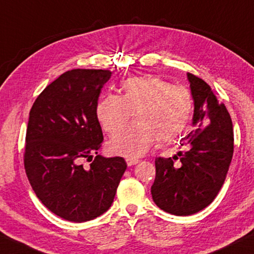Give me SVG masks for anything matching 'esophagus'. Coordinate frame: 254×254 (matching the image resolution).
Returning a JSON list of instances; mask_svg holds the SVG:
<instances>
[{
  "label": "esophagus",
  "instance_id": "34e87169",
  "mask_svg": "<svg viewBox=\"0 0 254 254\" xmlns=\"http://www.w3.org/2000/svg\"><path fill=\"white\" fill-rule=\"evenodd\" d=\"M126 162H127V165L130 167V166L136 165V163H138L139 161H138V160H136V159H127Z\"/></svg>",
  "mask_w": 254,
  "mask_h": 254
}]
</instances>
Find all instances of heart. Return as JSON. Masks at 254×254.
Masks as SVG:
<instances>
[{"label": "heart", "instance_id": "b5f03b06", "mask_svg": "<svg viewBox=\"0 0 254 254\" xmlns=\"http://www.w3.org/2000/svg\"><path fill=\"white\" fill-rule=\"evenodd\" d=\"M189 89L173 86L157 76L125 80L122 96L110 94L97 104L96 117L110 135L123 130L132 115L135 124L115 136L108 144L112 154L135 159L159 142L168 143L183 134L193 114Z\"/></svg>", "mask_w": 254, "mask_h": 254}]
</instances>
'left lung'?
I'll list each match as a JSON object with an SVG mask.
<instances>
[{
  "label": "left lung",
  "mask_w": 254,
  "mask_h": 254,
  "mask_svg": "<svg viewBox=\"0 0 254 254\" xmlns=\"http://www.w3.org/2000/svg\"><path fill=\"white\" fill-rule=\"evenodd\" d=\"M187 79L194 101V129L181 139L184 152L155 159L151 187L154 203L175 216H190L211 203L224 184L234 151L227 109L204 80L190 72ZM177 158L181 163L175 165Z\"/></svg>",
  "instance_id": "obj_1"
}]
</instances>
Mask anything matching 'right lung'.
Wrapping results in <instances>:
<instances>
[{
    "mask_svg": "<svg viewBox=\"0 0 254 254\" xmlns=\"http://www.w3.org/2000/svg\"><path fill=\"white\" fill-rule=\"evenodd\" d=\"M110 70L73 69L35 101L26 132L25 169L35 194L62 219L84 222L110 208L127 165L97 154L103 134L97 100ZM88 168L81 165L91 161Z\"/></svg>",
    "mask_w": 254,
    "mask_h": 254,
    "instance_id": "right-lung-1",
    "label": "right lung"
}]
</instances>
